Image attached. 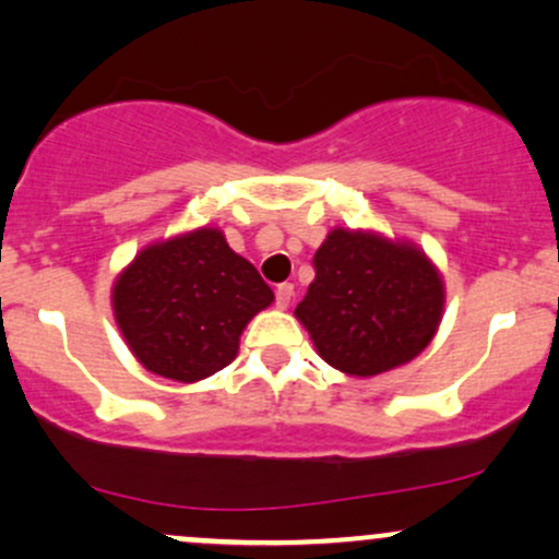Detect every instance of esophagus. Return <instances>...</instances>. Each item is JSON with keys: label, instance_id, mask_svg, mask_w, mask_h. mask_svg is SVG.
I'll list each match as a JSON object with an SVG mask.
<instances>
[{"label": "esophagus", "instance_id": "1", "mask_svg": "<svg viewBox=\"0 0 559 559\" xmlns=\"http://www.w3.org/2000/svg\"><path fill=\"white\" fill-rule=\"evenodd\" d=\"M292 299H294V286L292 284L275 286V305H278V308H289Z\"/></svg>", "mask_w": 559, "mask_h": 559}]
</instances>
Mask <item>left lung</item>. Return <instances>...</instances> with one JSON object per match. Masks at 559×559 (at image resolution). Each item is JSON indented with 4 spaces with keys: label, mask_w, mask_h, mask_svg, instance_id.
I'll return each mask as SVG.
<instances>
[{
    "label": "left lung",
    "mask_w": 559,
    "mask_h": 559,
    "mask_svg": "<svg viewBox=\"0 0 559 559\" xmlns=\"http://www.w3.org/2000/svg\"><path fill=\"white\" fill-rule=\"evenodd\" d=\"M297 318L334 369L373 377L416 358L443 312V281L419 249L331 230Z\"/></svg>",
    "instance_id": "8db88e82"
}]
</instances>
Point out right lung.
Instances as JSON below:
<instances>
[{"instance_id":"obj_1","label":"right lung","mask_w":559,"mask_h":559,"mask_svg":"<svg viewBox=\"0 0 559 559\" xmlns=\"http://www.w3.org/2000/svg\"><path fill=\"white\" fill-rule=\"evenodd\" d=\"M273 289L214 228L143 249L114 286V312L145 369L199 382L230 364Z\"/></svg>"}]
</instances>
